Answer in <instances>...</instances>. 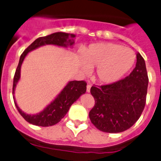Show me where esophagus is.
<instances>
[{"label": "esophagus", "mask_w": 161, "mask_h": 161, "mask_svg": "<svg viewBox=\"0 0 161 161\" xmlns=\"http://www.w3.org/2000/svg\"><path fill=\"white\" fill-rule=\"evenodd\" d=\"M91 87H92V86H91L90 84H87V92H90Z\"/></svg>", "instance_id": "1"}]
</instances>
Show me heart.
<instances>
[{"instance_id": "obj_1", "label": "heart", "mask_w": 161, "mask_h": 161, "mask_svg": "<svg viewBox=\"0 0 161 161\" xmlns=\"http://www.w3.org/2000/svg\"><path fill=\"white\" fill-rule=\"evenodd\" d=\"M79 66L84 74L95 69V78L103 84L120 80L134 66L136 55L134 51L113 43L91 44L80 53Z\"/></svg>"}]
</instances>
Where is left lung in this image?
Masks as SVG:
<instances>
[{"label":"left lung","mask_w":161,"mask_h":161,"mask_svg":"<svg viewBox=\"0 0 161 161\" xmlns=\"http://www.w3.org/2000/svg\"><path fill=\"white\" fill-rule=\"evenodd\" d=\"M136 58L135 68L129 76L113 84L91 88L95 104L89 117L100 131H126L138 120L144 109L149 79L144 58L139 53Z\"/></svg>","instance_id":"left-lung-1"}]
</instances>
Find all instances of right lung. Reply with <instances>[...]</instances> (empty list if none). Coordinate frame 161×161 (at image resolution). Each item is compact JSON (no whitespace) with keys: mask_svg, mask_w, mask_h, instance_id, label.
<instances>
[{"mask_svg":"<svg viewBox=\"0 0 161 161\" xmlns=\"http://www.w3.org/2000/svg\"><path fill=\"white\" fill-rule=\"evenodd\" d=\"M75 36L76 35L73 33L57 32V33H54L45 36H41L35 40L20 56L19 65L17 66L15 77H14L12 94L13 95L15 94V87L21 77L22 64L29 52L41 46L47 45V44H52V45L63 47H71L74 44ZM86 86H87V84L83 80L69 81L64 88L57 95L56 98L53 101L51 102L50 104L47 105L42 111L36 114H28L23 112L17 105L15 95L13 96L14 103L22 117L30 124L41 127L52 126L58 123L67 114L71 105L74 102L77 101L80 98V95L85 93L86 88H87Z\"/></svg>","mask_w":161,"mask_h":161,"instance_id":"1","label":"right lung"}]
</instances>
